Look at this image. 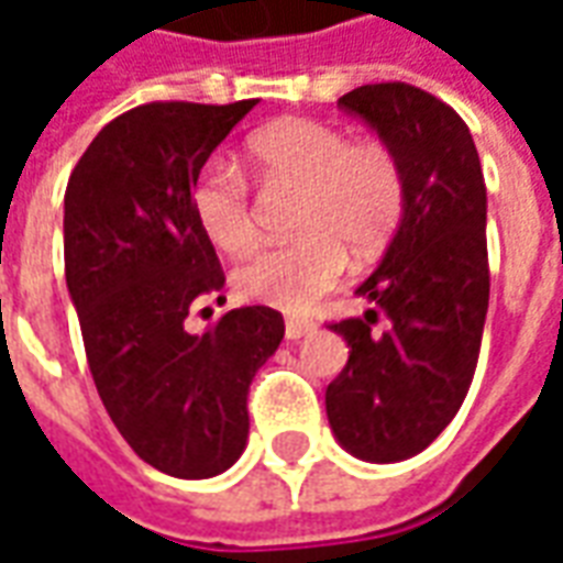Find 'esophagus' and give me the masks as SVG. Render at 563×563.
Here are the masks:
<instances>
[{
    "instance_id": "esophagus-1",
    "label": "esophagus",
    "mask_w": 563,
    "mask_h": 563,
    "mask_svg": "<svg viewBox=\"0 0 563 563\" xmlns=\"http://www.w3.org/2000/svg\"><path fill=\"white\" fill-rule=\"evenodd\" d=\"M317 331V322H305V319H286V338L289 341H301L307 334Z\"/></svg>"
}]
</instances>
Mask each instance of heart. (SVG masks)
<instances>
[{
    "instance_id": "b5f03b06",
    "label": "heart",
    "mask_w": 563,
    "mask_h": 563,
    "mask_svg": "<svg viewBox=\"0 0 563 563\" xmlns=\"http://www.w3.org/2000/svg\"><path fill=\"white\" fill-rule=\"evenodd\" d=\"M246 159L268 184L301 186L295 208L301 238L271 246L234 274L238 292L250 301L305 313L343 280L346 250L355 258L377 256L401 222V162L383 141H350L331 123L289 117L253 132ZM192 217L229 256L258 244L250 186L225 162H210L196 177Z\"/></svg>"
}]
</instances>
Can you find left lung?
Instances as JSON below:
<instances>
[{"label":"left lung","mask_w":563,"mask_h":563,"mask_svg":"<svg viewBox=\"0 0 563 563\" xmlns=\"http://www.w3.org/2000/svg\"><path fill=\"white\" fill-rule=\"evenodd\" d=\"M404 172L401 225L355 292L365 319H341L350 358L325 389L334 437L355 459L404 461L434 443L471 389L485 310V180L471 129L431 92L389 80L338 99ZM390 329L373 334L378 313Z\"/></svg>","instance_id":"8db88e82"}]
</instances>
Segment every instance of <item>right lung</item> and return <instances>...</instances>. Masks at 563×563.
<instances>
[{"mask_svg": "<svg viewBox=\"0 0 563 563\" xmlns=\"http://www.w3.org/2000/svg\"><path fill=\"white\" fill-rule=\"evenodd\" d=\"M253 104H139L92 139L66 186V283L92 383L139 459L177 479L241 459L250 383L286 331L262 305L225 310L205 334L184 329L225 286L192 184Z\"/></svg>", "mask_w": 563, "mask_h": 563, "instance_id": "obj_1", "label": "right lung"}]
</instances>
